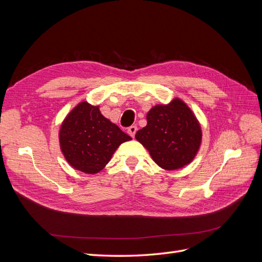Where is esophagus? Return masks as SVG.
Returning <instances> with one entry per match:
<instances>
[{"instance_id": "esophagus-1", "label": "esophagus", "mask_w": 262, "mask_h": 262, "mask_svg": "<svg viewBox=\"0 0 262 262\" xmlns=\"http://www.w3.org/2000/svg\"><path fill=\"white\" fill-rule=\"evenodd\" d=\"M137 130H138V128L136 125H131L130 128L128 129V133L130 134L132 138H134V136H136V133H137Z\"/></svg>"}]
</instances>
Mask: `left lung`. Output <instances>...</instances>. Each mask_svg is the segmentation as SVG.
<instances>
[{
  "label": "left lung",
  "mask_w": 262,
  "mask_h": 262,
  "mask_svg": "<svg viewBox=\"0 0 262 262\" xmlns=\"http://www.w3.org/2000/svg\"><path fill=\"white\" fill-rule=\"evenodd\" d=\"M146 121L136 139L161 168H184L194 160L202 143V129L191 108L181 98L153 106Z\"/></svg>",
  "instance_id": "1"
}]
</instances>
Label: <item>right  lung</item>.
I'll return each instance as SVG.
<instances>
[{
  "label": "right lung",
  "instance_id": "obj_1",
  "mask_svg": "<svg viewBox=\"0 0 262 262\" xmlns=\"http://www.w3.org/2000/svg\"><path fill=\"white\" fill-rule=\"evenodd\" d=\"M128 134L101 115L99 106L81 101L67 115L59 131L61 152L71 167L94 175L105 168Z\"/></svg>",
  "mask_w": 262,
  "mask_h": 262
}]
</instances>
